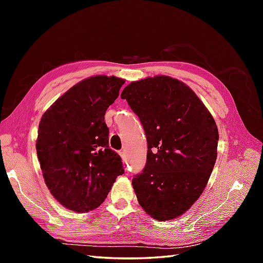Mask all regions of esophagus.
Masks as SVG:
<instances>
[{
    "mask_svg": "<svg viewBox=\"0 0 263 263\" xmlns=\"http://www.w3.org/2000/svg\"><path fill=\"white\" fill-rule=\"evenodd\" d=\"M119 154H120V156H121V157H122V159H123V160H125V157H126L125 153H124V152H120Z\"/></svg>",
    "mask_w": 263,
    "mask_h": 263,
    "instance_id": "34e87169",
    "label": "esophagus"
}]
</instances>
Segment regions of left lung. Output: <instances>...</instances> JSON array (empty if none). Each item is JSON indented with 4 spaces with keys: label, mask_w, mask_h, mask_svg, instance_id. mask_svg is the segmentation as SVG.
<instances>
[{
    "label": "left lung",
    "mask_w": 263,
    "mask_h": 263,
    "mask_svg": "<svg viewBox=\"0 0 263 263\" xmlns=\"http://www.w3.org/2000/svg\"><path fill=\"white\" fill-rule=\"evenodd\" d=\"M121 98L147 137L146 166L132 180L139 203L156 220L175 219L202 194L214 170V117L191 88L167 76L131 82Z\"/></svg>",
    "instance_id": "obj_1"
}]
</instances>
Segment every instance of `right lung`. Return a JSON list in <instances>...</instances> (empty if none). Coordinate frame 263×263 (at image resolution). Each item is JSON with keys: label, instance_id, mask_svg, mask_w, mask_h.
<instances>
[{"label": "right lung", "instance_id": "obj_1", "mask_svg": "<svg viewBox=\"0 0 263 263\" xmlns=\"http://www.w3.org/2000/svg\"><path fill=\"white\" fill-rule=\"evenodd\" d=\"M124 82L113 76L88 78L42 116L37 157L48 190L65 208L76 212L96 209L124 173L120 155L109 149L104 121Z\"/></svg>", "mask_w": 263, "mask_h": 263}]
</instances>
